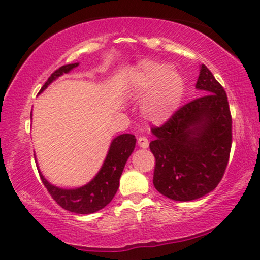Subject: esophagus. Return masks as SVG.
<instances>
[{"label":"esophagus","mask_w":260,"mask_h":260,"mask_svg":"<svg viewBox=\"0 0 260 260\" xmlns=\"http://www.w3.org/2000/svg\"><path fill=\"white\" fill-rule=\"evenodd\" d=\"M138 145L143 149L148 148V146H149L148 138H146V137H139V138H138Z\"/></svg>","instance_id":"esophagus-1"}]
</instances>
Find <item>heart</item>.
Listing matches in <instances>:
<instances>
[{
	"mask_svg": "<svg viewBox=\"0 0 260 260\" xmlns=\"http://www.w3.org/2000/svg\"><path fill=\"white\" fill-rule=\"evenodd\" d=\"M129 89L134 98H145L144 116L161 123L176 112L183 99L185 83L179 71L166 62L144 60L131 74Z\"/></svg>",
	"mask_w": 260,
	"mask_h": 260,
	"instance_id": "b5f03b06",
	"label": "heart"
}]
</instances>
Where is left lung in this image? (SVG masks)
I'll return each instance as SVG.
<instances>
[{"instance_id": "obj_1", "label": "left lung", "mask_w": 260, "mask_h": 260, "mask_svg": "<svg viewBox=\"0 0 260 260\" xmlns=\"http://www.w3.org/2000/svg\"><path fill=\"white\" fill-rule=\"evenodd\" d=\"M196 88L203 95L151 128L152 181L158 192L174 201H192L213 191L229 162L233 120L226 93L203 64Z\"/></svg>"}]
</instances>
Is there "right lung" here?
<instances>
[{"instance_id": "obj_1", "label": "right lung", "mask_w": 260, "mask_h": 260, "mask_svg": "<svg viewBox=\"0 0 260 260\" xmlns=\"http://www.w3.org/2000/svg\"><path fill=\"white\" fill-rule=\"evenodd\" d=\"M77 65L79 62L68 64L55 70L43 84L40 93L43 92L55 79H58L62 74H68ZM136 142L137 139L133 134H121L112 140L104 164L98 174L86 185L76 189H61L52 185L39 170L41 180L47 187L49 195L61 208L77 214L94 213L99 209L104 208L114 199L120 185V178L124 165L133 152Z\"/></svg>"}]
</instances>
